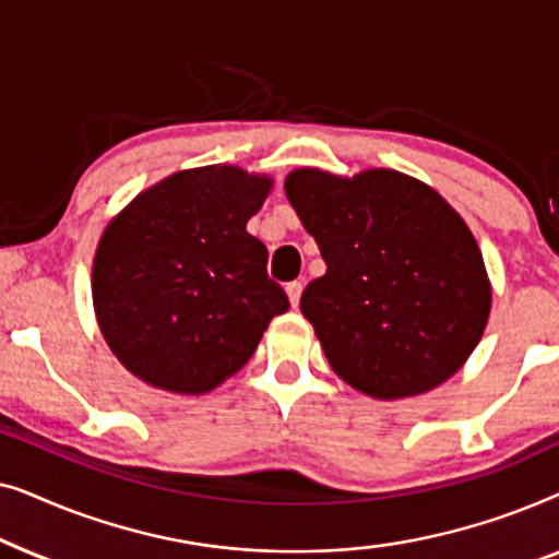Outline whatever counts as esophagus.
Segmentation results:
<instances>
[{
    "label": "esophagus",
    "instance_id": "esophagus-1",
    "mask_svg": "<svg viewBox=\"0 0 559 559\" xmlns=\"http://www.w3.org/2000/svg\"><path fill=\"white\" fill-rule=\"evenodd\" d=\"M300 295H302V282H289L287 297H289V302H293V308L300 305Z\"/></svg>",
    "mask_w": 559,
    "mask_h": 559
}]
</instances>
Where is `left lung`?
I'll return each mask as SVG.
<instances>
[{"mask_svg": "<svg viewBox=\"0 0 559 559\" xmlns=\"http://www.w3.org/2000/svg\"><path fill=\"white\" fill-rule=\"evenodd\" d=\"M285 190L328 266L300 310L331 369L377 400L453 377L491 310L484 257L463 218L394 170L338 178L302 167Z\"/></svg>", "mask_w": 559, "mask_h": 559, "instance_id": "obj_1", "label": "left lung"}]
</instances>
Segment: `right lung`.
<instances>
[{
    "label": "right lung",
    "instance_id": "add662e5",
    "mask_svg": "<svg viewBox=\"0 0 559 559\" xmlns=\"http://www.w3.org/2000/svg\"><path fill=\"white\" fill-rule=\"evenodd\" d=\"M270 178L211 165L144 190L106 226L94 259V308L134 377L203 394L249 361L289 300L247 231Z\"/></svg>",
    "mask_w": 559,
    "mask_h": 559
}]
</instances>
